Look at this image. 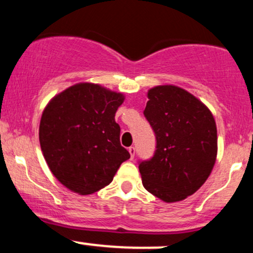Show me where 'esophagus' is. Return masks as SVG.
<instances>
[{"label": "esophagus", "instance_id": "obj_1", "mask_svg": "<svg viewBox=\"0 0 253 253\" xmlns=\"http://www.w3.org/2000/svg\"><path fill=\"white\" fill-rule=\"evenodd\" d=\"M128 152H129V155H130V158H134V155H135V147L134 146H130L129 149H128Z\"/></svg>", "mask_w": 253, "mask_h": 253}]
</instances>
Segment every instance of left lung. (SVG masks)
Returning a JSON list of instances; mask_svg holds the SVG:
<instances>
[{"mask_svg":"<svg viewBox=\"0 0 253 253\" xmlns=\"http://www.w3.org/2000/svg\"><path fill=\"white\" fill-rule=\"evenodd\" d=\"M144 115L156 135L155 155L139 162L143 185L165 202L193 195L215 164L216 125L201 101L175 85L147 92Z\"/></svg>","mask_w":253,"mask_h":253,"instance_id":"obj_1","label":"left lung"}]
</instances>
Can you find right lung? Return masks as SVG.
Returning a JSON list of instances; mask_svg holds the SVG:
<instances>
[{"instance_id": "1", "label": "right lung", "mask_w": 253, "mask_h": 253, "mask_svg": "<svg viewBox=\"0 0 253 253\" xmlns=\"http://www.w3.org/2000/svg\"><path fill=\"white\" fill-rule=\"evenodd\" d=\"M124 100L123 94L98 84L80 83L43 109L39 127L43 158L68 189L81 195L102 189L130 157L115 123Z\"/></svg>"}]
</instances>
